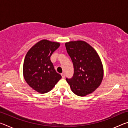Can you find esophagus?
I'll list each match as a JSON object with an SVG mask.
<instances>
[{"label":"esophagus","mask_w":128,"mask_h":128,"mask_svg":"<svg viewBox=\"0 0 128 128\" xmlns=\"http://www.w3.org/2000/svg\"><path fill=\"white\" fill-rule=\"evenodd\" d=\"M61 75H62V78H65V74H64V73H62Z\"/></svg>","instance_id":"esophagus-1"}]
</instances>
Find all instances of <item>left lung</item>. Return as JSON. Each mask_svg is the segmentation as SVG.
<instances>
[{"label": "left lung", "instance_id": "obj_1", "mask_svg": "<svg viewBox=\"0 0 128 128\" xmlns=\"http://www.w3.org/2000/svg\"><path fill=\"white\" fill-rule=\"evenodd\" d=\"M66 49L74 66V74L66 78L72 92L84 96L94 92L102 81V62L96 50L84 40L66 43Z\"/></svg>", "mask_w": 128, "mask_h": 128}]
</instances>
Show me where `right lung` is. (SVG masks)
Masks as SVG:
<instances>
[{
  "label": "right lung",
  "mask_w": 128,
  "mask_h": 128,
  "mask_svg": "<svg viewBox=\"0 0 128 128\" xmlns=\"http://www.w3.org/2000/svg\"><path fill=\"white\" fill-rule=\"evenodd\" d=\"M60 43L43 40L28 51L23 65V76L26 83L40 94L51 91L61 79L50 60Z\"/></svg>",
  "instance_id": "1"
}]
</instances>
